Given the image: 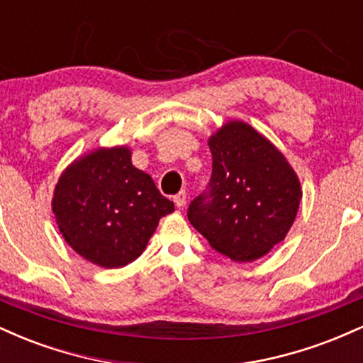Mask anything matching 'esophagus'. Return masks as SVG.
<instances>
[{
	"label": "esophagus",
	"mask_w": 363,
	"mask_h": 363,
	"mask_svg": "<svg viewBox=\"0 0 363 363\" xmlns=\"http://www.w3.org/2000/svg\"><path fill=\"white\" fill-rule=\"evenodd\" d=\"M186 201H187V194H186V191H181V193H177L176 196H174V203H176V206H177V208L186 206Z\"/></svg>",
	"instance_id": "34e87169"
}]
</instances>
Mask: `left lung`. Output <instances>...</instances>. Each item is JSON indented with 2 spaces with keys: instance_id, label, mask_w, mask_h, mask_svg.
<instances>
[{
  "instance_id": "8db88e82",
  "label": "left lung",
  "mask_w": 363,
  "mask_h": 363,
  "mask_svg": "<svg viewBox=\"0 0 363 363\" xmlns=\"http://www.w3.org/2000/svg\"><path fill=\"white\" fill-rule=\"evenodd\" d=\"M210 191L187 210L211 247L235 262L268 254L297 216L302 187L286 157L251 124L230 119L208 138Z\"/></svg>"
}]
</instances>
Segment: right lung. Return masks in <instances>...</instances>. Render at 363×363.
Returning a JSON list of instances; mask_svg holds the SVG:
<instances>
[{
    "label": "right lung",
    "instance_id": "right-lung-1",
    "mask_svg": "<svg viewBox=\"0 0 363 363\" xmlns=\"http://www.w3.org/2000/svg\"><path fill=\"white\" fill-rule=\"evenodd\" d=\"M131 155L128 145L90 150L62 170L54 187L51 206L62 239L102 268L135 261L162 216L174 211Z\"/></svg>",
    "mask_w": 363,
    "mask_h": 363
}]
</instances>
